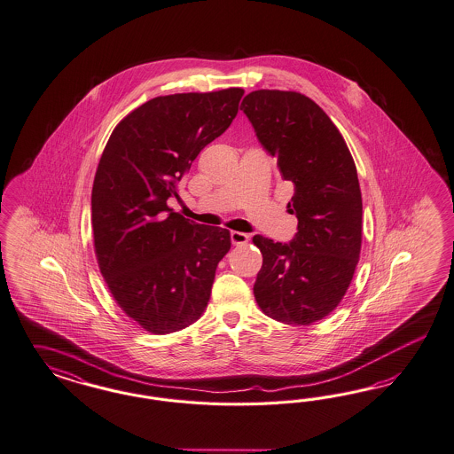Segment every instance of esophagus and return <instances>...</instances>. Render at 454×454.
Segmentation results:
<instances>
[{
  "label": "esophagus",
  "mask_w": 454,
  "mask_h": 454,
  "mask_svg": "<svg viewBox=\"0 0 454 454\" xmlns=\"http://www.w3.org/2000/svg\"><path fill=\"white\" fill-rule=\"evenodd\" d=\"M230 238H231V243L234 247H245L247 239H249V236L247 233H241V231H231Z\"/></svg>",
  "instance_id": "34e87169"
}]
</instances>
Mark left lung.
I'll list each match as a JSON object with an SVG mask.
<instances>
[{"label":"left lung","instance_id":"left-lung-1","mask_svg":"<svg viewBox=\"0 0 454 454\" xmlns=\"http://www.w3.org/2000/svg\"><path fill=\"white\" fill-rule=\"evenodd\" d=\"M241 110L281 178L294 184L289 243L256 234L262 266L254 298L266 317L311 325L343 300L361 251L363 201L356 166L341 133L313 99L296 91L258 90Z\"/></svg>","mask_w":454,"mask_h":454}]
</instances>
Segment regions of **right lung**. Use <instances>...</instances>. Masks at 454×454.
Here are the masks:
<instances>
[{
	"label": "right lung",
	"mask_w": 454,
	"mask_h": 454,
	"mask_svg": "<svg viewBox=\"0 0 454 454\" xmlns=\"http://www.w3.org/2000/svg\"><path fill=\"white\" fill-rule=\"evenodd\" d=\"M241 88L153 98L113 129L91 192L99 271L141 328L166 334L205 311L230 231L166 205L200 152L238 113Z\"/></svg>",
	"instance_id": "1"
}]
</instances>
